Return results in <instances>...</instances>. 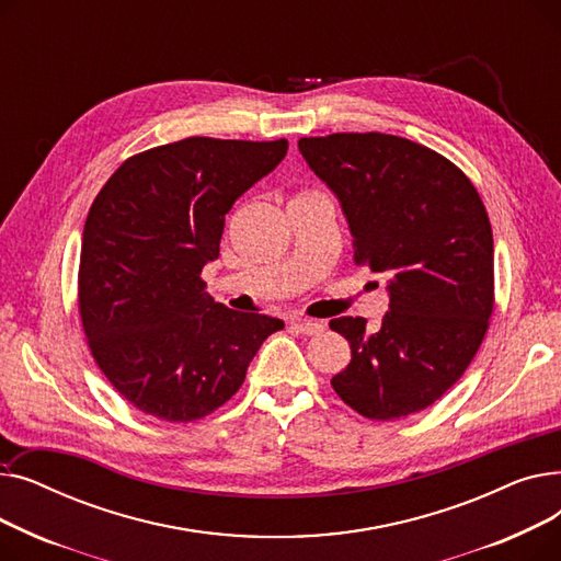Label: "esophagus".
<instances>
[{
    "mask_svg": "<svg viewBox=\"0 0 561 561\" xmlns=\"http://www.w3.org/2000/svg\"><path fill=\"white\" fill-rule=\"evenodd\" d=\"M290 328L296 330V332H300V334H307V336H316V334H320L322 330H325V325H322V322L309 320V318H296V320L290 322Z\"/></svg>",
    "mask_w": 561,
    "mask_h": 561,
    "instance_id": "1",
    "label": "esophagus"
}]
</instances>
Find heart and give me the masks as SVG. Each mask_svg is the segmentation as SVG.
Wrapping results in <instances>:
<instances>
[{
    "mask_svg": "<svg viewBox=\"0 0 561 561\" xmlns=\"http://www.w3.org/2000/svg\"><path fill=\"white\" fill-rule=\"evenodd\" d=\"M302 195H309V193H307V191H305V193H298V195H296V197H302Z\"/></svg>",
    "mask_w": 561,
    "mask_h": 561,
    "instance_id": "1",
    "label": "heart"
}]
</instances>
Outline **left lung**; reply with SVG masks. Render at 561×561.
<instances>
[{
  "mask_svg": "<svg viewBox=\"0 0 561 561\" xmlns=\"http://www.w3.org/2000/svg\"><path fill=\"white\" fill-rule=\"evenodd\" d=\"M309 168L341 199L355 263L389 275L379 330L334 318L352 362L339 398L373 421L434 404L473 362L493 313V233L473 182L430 147L391 134L300 138Z\"/></svg>",
  "mask_w": 561,
  "mask_h": 561,
  "instance_id": "1",
  "label": "left lung"
}]
</instances>
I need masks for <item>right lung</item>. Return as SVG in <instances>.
<instances>
[{
	"label": "right lung",
	"mask_w": 561,
	"mask_h": 561,
	"mask_svg": "<svg viewBox=\"0 0 561 561\" xmlns=\"http://www.w3.org/2000/svg\"><path fill=\"white\" fill-rule=\"evenodd\" d=\"M286 150V138L191 136L129 157L98 193L81 239L79 316L100 370L142 414H214L284 328L214 302L202 268L218 259L233 202Z\"/></svg>",
	"instance_id": "right-lung-1"
}]
</instances>
